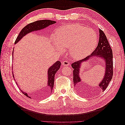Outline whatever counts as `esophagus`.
Here are the masks:
<instances>
[{
  "label": "esophagus",
  "instance_id": "obj_1",
  "mask_svg": "<svg viewBox=\"0 0 125 125\" xmlns=\"http://www.w3.org/2000/svg\"><path fill=\"white\" fill-rule=\"evenodd\" d=\"M62 65H63V66H68V65H69V61H68V60H65V61H63L62 62Z\"/></svg>",
  "mask_w": 125,
  "mask_h": 125
}]
</instances>
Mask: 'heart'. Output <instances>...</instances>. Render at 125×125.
Here are the masks:
<instances>
[{
  "mask_svg": "<svg viewBox=\"0 0 125 125\" xmlns=\"http://www.w3.org/2000/svg\"><path fill=\"white\" fill-rule=\"evenodd\" d=\"M54 39L59 48L70 47L73 58H81L91 52L97 42L96 32L92 29L78 24L62 26L56 32Z\"/></svg>",
  "mask_w": 125,
  "mask_h": 125,
  "instance_id": "heart-1",
  "label": "heart"
}]
</instances>
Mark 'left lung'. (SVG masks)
<instances>
[{
	"label": "left lung",
	"mask_w": 125,
	"mask_h": 125,
	"mask_svg": "<svg viewBox=\"0 0 125 125\" xmlns=\"http://www.w3.org/2000/svg\"><path fill=\"white\" fill-rule=\"evenodd\" d=\"M100 38L97 46L95 49L92 53L90 56L86 57L85 58L80 60L76 61L71 64V66L73 68V83L74 85L77 90L80 93L83 91L81 86V81L79 75L80 73V68L82 62H85L88 60L90 58L94 57L97 56V57H101L104 59L105 62V71L103 79L99 84V88H100L102 91H104L108 85L109 83L111 81L113 75V52L109 45L107 39L106 38L104 32L100 29Z\"/></svg>",
	"instance_id": "1"
}]
</instances>
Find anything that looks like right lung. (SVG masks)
Here are the masks:
<instances>
[{"label":"right lung","instance_id":"obj_1","mask_svg":"<svg viewBox=\"0 0 125 125\" xmlns=\"http://www.w3.org/2000/svg\"><path fill=\"white\" fill-rule=\"evenodd\" d=\"M56 22L54 21H52L50 20H42L36 21L35 22H32L31 23H29V24L26 25L25 27H24L23 29H22V30L20 32L19 34L18 35L16 41H15L14 44L17 43L22 38V37H23L24 36H25V35L33 31H37V30H40L41 29H44L45 28H46L47 26L52 25V24H54ZM13 52H12V56L13 54ZM60 65H61V62H60L59 61L57 62L54 64L48 70V72H47L48 75V84H47L48 88L45 92L44 95L45 96H47V95H48V94L52 93V89H53V87H54V84L55 75L57 73V71L59 69ZM12 74H13V77L14 78L13 73ZM16 83L17 84H18L17 83ZM21 92L23 93V94L26 96L30 97V96H28V94L26 93L22 92V91H21Z\"/></svg>","mask_w":125,"mask_h":125}]
</instances>
